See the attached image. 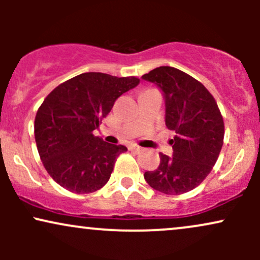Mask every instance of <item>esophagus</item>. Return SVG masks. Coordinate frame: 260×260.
<instances>
[{
  "label": "esophagus",
  "instance_id": "obj_1",
  "mask_svg": "<svg viewBox=\"0 0 260 260\" xmlns=\"http://www.w3.org/2000/svg\"><path fill=\"white\" fill-rule=\"evenodd\" d=\"M129 150L134 151V153H140V151H143V148L138 147V145H131Z\"/></svg>",
  "mask_w": 260,
  "mask_h": 260
}]
</instances>
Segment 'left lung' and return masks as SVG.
<instances>
[{
    "mask_svg": "<svg viewBox=\"0 0 260 260\" xmlns=\"http://www.w3.org/2000/svg\"><path fill=\"white\" fill-rule=\"evenodd\" d=\"M142 78L164 92L166 127L176 133L170 140L174 155L160 153L159 168L145 172V181L165 194L189 192L210 174L221 151V112L208 89L177 68L161 66Z\"/></svg>",
    "mask_w": 260,
    "mask_h": 260,
    "instance_id": "8db88e82",
    "label": "left lung"
}]
</instances>
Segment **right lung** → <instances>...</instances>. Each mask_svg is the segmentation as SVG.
<instances>
[{"label":"right lung","instance_id":"right-lung-1","mask_svg":"<svg viewBox=\"0 0 260 260\" xmlns=\"http://www.w3.org/2000/svg\"><path fill=\"white\" fill-rule=\"evenodd\" d=\"M139 84L136 77L82 73L56 86L35 116L34 134L47 174L73 193H92L110 180L124 145L110 144L92 132L115 101Z\"/></svg>","mask_w":260,"mask_h":260}]
</instances>
